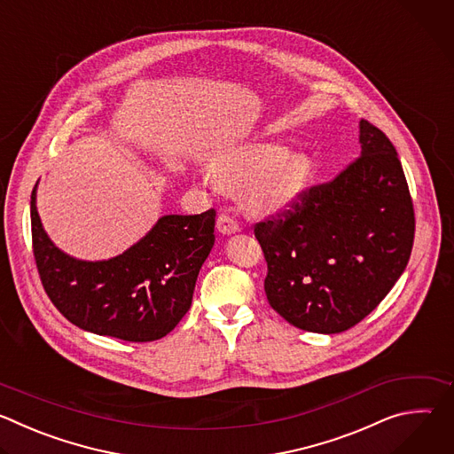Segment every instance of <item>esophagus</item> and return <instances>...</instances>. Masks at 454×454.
Returning a JSON list of instances; mask_svg holds the SVG:
<instances>
[{
    "label": "esophagus",
    "mask_w": 454,
    "mask_h": 454,
    "mask_svg": "<svg viewBox=\"0 0 454 454\" xmlns=\"http://www.w3.org/2000/svg\"><path fill=\"white\" fill-rule=\"evenodd\" d=\"M217 230L221 233L230 235V233L239 231L240 224H239V221L231 214H219V217H217Z\"/></svg>",
    "instance_id": "esophagus-1"
}]
</instances>
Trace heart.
I'll return each instance as SVG.
<instances>
[{
  "label": "heart",
  "mask_w": 454,
  "mask_h": 454,
  "mask_svg": "<svg viewBox=\"0 0 454 454\" xmlns=\"http://www.w3.org/2000/svg\"><path fill=\"white\" fill-rule=\"evenodd\" d=\"M310 167L301 154L286 153L275 144H251L223 154L214 165L219 186L249 190L262 208H278L291 201L309 177Z\"/></svg>",
  "instance_id": "b5f03b06"
}]
</instances>
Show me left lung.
I'll list each match as a JSON object with an SVG mask.
<instances>
[{"label": "left lung", "mask_w": 454, "mask_h": 454, "mask_svg": "<svg viewBox=\"0 0 454 454\" xmlns=\"http://www.w3.org/2000/svg\"><path fill=\"white\" fill-rule=\"evenodd\" d=\"M361 154L253 226L264 251L270 305L319 334L352 329L395 286L410 261L415 210L395 147L361 120Z\"/></svg>", "instance_id": "obj_1"}]
</instances>
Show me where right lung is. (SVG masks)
Wrapping results in <instances>:
<instances>
[{"label":"right lung","instance_id":"obj_1","mask_svg":"<svg viewBox=\"0 0 454 454\" xmlns=\"http://www.w3.org/2000/svg\"><path fill=\"white\" fill-rule=\"evenodd\" d=\"M30 221L37 273L57 310L79 329L133 343L156 341L177 325L215 240L214 208L165 215L131 249L104 262H84L46 237L35 188Z\"/></svg>","mask_w":454,"mask_h":454}]
</instances>
